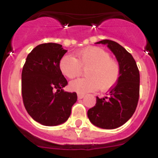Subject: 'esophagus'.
Returning <instances> with one entry per match:
<instances>
[{"mask_svg": "<svg viewBox=\"0 0 158 158\" xmlns=\"http://www.w3.org/2000/svg\"><path fill=\"white\" fill-rule=\"evenodd\" d=\"M85 95L84 94V93H77V96H78V99H83L84 97H85Z\"/></svg>", "mask_w": 158, "mask_h": 158, "instance_id": "34e87169", "label": "esophagus"}]
</instances>
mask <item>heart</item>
Listing matches in <instances>:
<instances>
[{
	"label": "heart",
	"mask_w": 158,
	"mask_h": 158,
	"mask_svg": "<svg viewBox=\"0 0 158 158\" xmlns=\"http://www.w3.org/2000/svg\"><path fill=\"white\" fill-rule=\"evenodd\" d=\"M87 77L81 78L69 84V89L78 93H85L101 89H111L120 77V66L117 61L111 58L110 54L98 47L84 48L75 54L65 55L59 61L62 74L73 79L81 74L82 68H86Z\"/></svg>",
	"instance_id": "1"
}]
</instances>
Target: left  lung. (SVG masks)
I'll list each match as a JSON object with an SVG mask.
<instances>
[{
    "label": "left lung",
    "instance_id": "left-lung-1",
    "mask_svg": "<svg viewBox=\"0 0 158 158\" xmlns=\"http://www.w3.org/2000/svg\"><path fill=\"white\" fill-rule=\"evenodd\" d=\"M96 43L107 45L115 54L120 66V77L107 96L96 97V105L88 111V117L97 127L115 129L127 122L136 110L140 75L133 56L118 43L104 40Z\"/></svg>",
    "mask_w": 158,
    "mask_h": 158
}]
</instances>
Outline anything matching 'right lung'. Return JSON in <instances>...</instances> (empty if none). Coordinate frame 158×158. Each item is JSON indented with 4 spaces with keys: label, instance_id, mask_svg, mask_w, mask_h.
Returning a JSON list of instances; mask_svg holds the SVG:
<instances>
[{
    "label": "right lung",
    "instance_id": "obj_1",
    "mask_svg": "<svg viewBox=\"0 0 158 158\" xmlns=\"http://www.w3.org/2000/svg\"><path fill=\"white\" fill-rule=\"evenodd\" d=\"M61 44L43 43L27 55L22 70V96L27 113L44 126H58L69 118L76 93L64 91L67 81L59 69L66 53Z\"/></svg>",
    "mask_w": 158,
    "mask_h": 158
}]
</instances>
